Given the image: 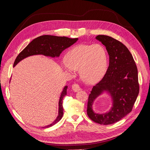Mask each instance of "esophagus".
Masks as SVG:
<instances>
[{"label":"esophagus","instance_id":"obj_1","mask_svg":"<svg viewBox=\"0 0 150 150\" xmlns=\"http://www.w3.org/2000/svg\"><path fill=\"white\" fill-rule=\"evenodd\" d=\"M72 90L74 91V92H78V91H80L81 89V88L79 87V86L78 84H76V83L72 84Z\"/></svg>","mask_w":150,"mask_h":150}]
</instances>
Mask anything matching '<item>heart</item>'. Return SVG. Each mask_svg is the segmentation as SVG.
<instances>
[{
    "label": "heart",
    "mask_w": 150,
    "mask_h": 150,
    "mask_svg": "<svg viewBox=\"0 0 150 150\" xmlns=\"http://www.w3.org/2000/svg\"><path fill=\"white\" fill-rule=\"evenodd\" d=\"M66 60L62 63L63 69L69 72L79 70L81 79L88 84L100 81L107 69L106 51L98 44L78 45L68 51Z\"/></svg>",
    "instance_id": "b5f03b06"
}]
</instances>
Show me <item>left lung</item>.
Listing matches in <instances>:
<instances>
[{
    "instance_id": "1",
    "label": "left lung",
    "mask_w": 150,
    "mask_h": 150,
    "mask_svg": "<svg viewBox=\"0 0 150 150\" xmlns=\"http://www.w3.org/2000/svg\"><path fill=\"white\" fill-rule=\"evenodd\" d=\"M96 39L106 47L110 63L103 78L91 91L87 114L96 123L111 125L132 111L139 90L138 69L133 56L123 44L104 35H98ZM104 93L110 95L112 106L109 112L98 114L93 111L92 105L95 99Z\"/></svg>"
}]
</instances>
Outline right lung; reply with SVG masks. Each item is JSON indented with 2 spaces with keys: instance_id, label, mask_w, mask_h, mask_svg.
Here are the masks:
<instances>
[{
  "instance_id": "obj_1",
  "label": "right lung",
  "mask_w": 150,
  "mask_h": 150,
  "mask_svg": "<svg viewBox=\"0 0 150 150\" xmlns=\"http://www.w3.org/2000/svg\"><path fill=\"white\" fill-rule=\"evenodd\" d=\"M78 40V38L71 39L66 37H59V36L44 35L34 39L16 57L13 67L24 59L34 55H43L51 57H59L62 52L66 49L69 47ZM67 86H65L61 94L59 100V110L58 115L56 119L51 124L43 126L42 128H46L51 127L57 122L59 121L63 116L62 99L67 94Z\"/></svg>"
}]
</instances>
